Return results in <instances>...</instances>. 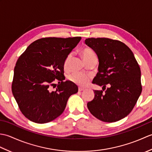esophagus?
I'll use <instances>...</instances> for the list:
<instances>
[{
  "label": "esophagus",
  "instance_id": "obj_1",
  "mask_svg": "<svg viewBox=\"0 0 152 152\" xmlns=\"http://www.w3.org/2000/svg\"><path fill=\"white\" fill-rule=\"evenodd\" d=\"M78 90H79V91H83V90H84V88H78Z\"/></svg>",
  "mask_w": 152,
  "mask_h": 152
}]
</instances>
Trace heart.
Listing matches in <instances>:
<instances>
[{"label":"heart","instance_id":"heart-1","mask_svg":"<svg viewBox=\"0 0 152 152\" xmlns=\"http://www.w3.org/2000/svg\"><path fill=\"white\" fill-rule=\"evenodd\" d=\"M81 56L83 58V59L85 61L87 59H89V58L96 56V54L94 51L90 49V48H86L81 51ZM70 57H71L70 55L68 56L66 58L65 61H64V69H66L67 68L68 64H69V61L70 59ZM69 79L71 82L75 83L76 85L80 86H86L88 84L90 81L91 76L84 74L74 73L69 76Z\"/></svg>","mask_w":152,"mask_h":152}]
</instances>
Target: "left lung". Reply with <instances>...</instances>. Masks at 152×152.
Wrapping results in <instances>:
<instances>
[{"mask_svg":"<svg viewBox=\"0 0 152 152\" xmlns=\"http://www.w3.org/2000/svg\"><path fill=\"white\" fill-rule=\"evenodd\" d=\"M99 59L98 72L92 83L109 88L104 93L95 90V97L88 102L91 114L99 120L115 122L133 109L142 92L141 72L133 53L120 41L106 38L85 40Z\"/></svg>","mask_w":152,"mask_h":152,"instance_id":"obj_1","label":"left lung"}]
</instances>
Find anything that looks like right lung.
I'll return each mask as SVG.
<instances>
[{
    "label": "right lung",
    "instance_id": "obj_1",
    "mask_svg": "<svg viewBox=\"0 0 152 152\" xmlns=\"http://www.w3.org/2000/svg\"><path fill=\"white\" fill-rule=\"evenodd\" d=\"M81 38H40L18 58L12 93L22 114L30 121L46 124L54 120L64 112L70 96L78 92L74 83L63 82L64 63ZM56 79L59 85L51 91Z\"/></svg>",
    "mask_w": 152,
    "mask_h": 152
}]
</instances>
